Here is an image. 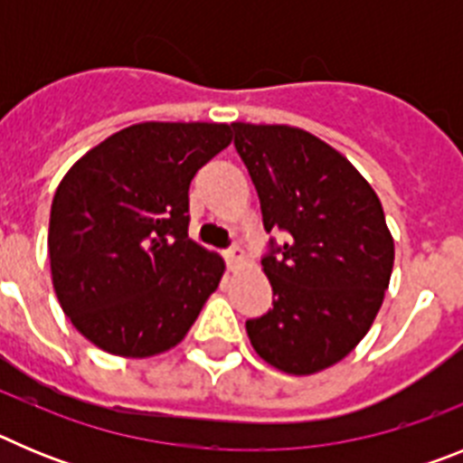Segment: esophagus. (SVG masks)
I'll return each mask as SVG.
<instances>
[{
	"instance_id": "obj_1",
	"label": "esophagus",
	"mask_w": 463,
	"mask_h": 463,
	"mask_svg": "<svg viewBox=\"0 0 463 463\" xmlns=\"http://www.w3.org/2000/svg\"><path fill=\"white\" fill-rule=\"evenodd\" d=\"M224 260H227L229 269L236 271V269H241L245 264V252L241 250V248H232V250L224 252Z\"/></svg>"
}]
</instances>
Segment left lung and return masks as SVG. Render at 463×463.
Wrapping results in <instances>:
<instances>
[{
  "mask_svg": "<svg viewBox=\"0 0 463 463\" xmlns=\"http://www.w3.org/2000/svg\"><path fill=\"white\" fill-rule=\"evenodd\" d=\"M232 127L264 229L288 234L261 260L273 308L245 329L273 369L320 373L359 345L390 288L394 239L383 203L347 157L315 134L289 125Z\"/></svg>",
  "mask_w": 463,
  "mask_h": 463,
  "instance_id": "8db88e82",
  "label": "left lung"
}]
</instances>
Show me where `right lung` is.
I'll return each instance as SVG.
<instances>
[{"label": "right lung", "mask_w": 463, "mask_h": 463, "mask_svg": "<svg viewBox=\"0 0 463 463\" xmlns=\"http://www.w3.org/2000/svg\"><path fill=\"white\" fill-rule=\"evenodd\" d=\"M229 143L227 122H138L88 150L57 185L52 288L71 325L104 353H166L218 289L224 261L187 236V192Z\"/></svg>", "instance_id": "1"}]
</instances>
